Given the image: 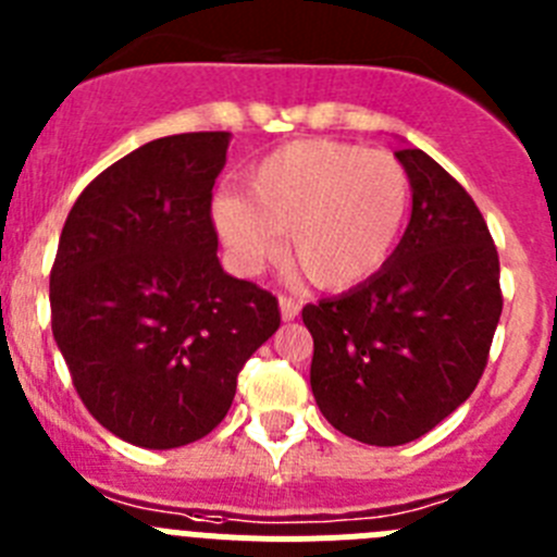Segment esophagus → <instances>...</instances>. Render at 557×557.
<instances>
[{
	"label": "esophagus",
	"mask_w": 557,
	"mask_h": 557,
	"mask_svg": "<svg viewBox=\"0 0 557 557\" xmlns=\"http://www.w3.org/2000/svg\"><path fill=\"white\" fill-rule=\"evenodd\" d=\"M280 315H283V322H294L299 315V302L290 297H280Z\"/></svg>",
	"instance_id": "obj_1"
}]
</instances>
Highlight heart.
Returning a JSON list of instances; mask_svg holds the SVG:
<instances>
[{"label": "heart", "instance_id": "b5f03b06", "mask_svg": "<svg viewBox=\"0 0 557 557\" xmlns=\"http://www.w3.org/2000/svg\"><path fill=\"white\" fill-rule=\"evenodd\" d=\"M410 208L405 166L383 149L308 138L274 149L244 177V197L222 194L210 216L242 272L283 249L324 290H347L385 267Z\"/></svg>", "mask_w": 557, "mask_h": 557}]
</instances>
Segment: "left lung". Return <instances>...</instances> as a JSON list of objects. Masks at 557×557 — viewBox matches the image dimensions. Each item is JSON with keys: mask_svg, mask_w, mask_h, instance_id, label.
Here are the masks:
<instances>
[{"mask_svg": "<svg viewBox=\"0 0 557 557\" xmlns=\"http://www.w3.org/2000/svg\"><path fill=\"white\" fill-rule=\"evenodd\" d=\"M397 160L413 191L403 242L374 277L302 308L315 405L374 447L430 433L469 399L503 313L497 247L474 199L422 149Z\"/></svg>", "mask_w": 557, "mask_h": 557, "instance_id": "obj_1", "label": "left lung"}]
</instances>
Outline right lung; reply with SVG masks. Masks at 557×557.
<instances>
[{
	"label": "right lung",
	"mask_w": 557,
	"mask_h": 557,
	"mask_svg": "<svg viewBox=\"0 0 557 557\" xmlns=\"http://www.w3.org/2000/svg\"><path fill=\"white\" fill-rule=\"evenodd\" d=\"M227 147L230 133L144 144L79 194L60 233L54 341L85 408L135 447L208 435L280 327L277 299L216 258L210 191Z\"/></svg>",
	"instance_id": "add662e5"
}]
</instances>
